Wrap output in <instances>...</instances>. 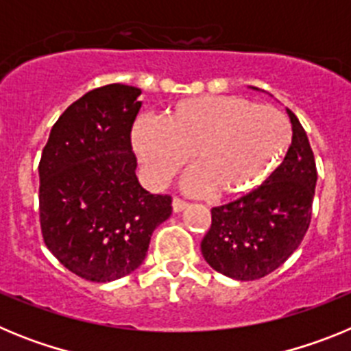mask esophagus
Returning <instances> with one entry per match:
<instances>
[{
  "mask_svg": "<svg viewBox=\"0 0 351 351\" xmlns=\"http://www.w3.org/2000/svg\"><path fill=\"white\" fill-rule=\"evenodd\" d=\"M186 207H188V202H184V200L179 197H173V200H172L173 213H181V210H184Z\"/></svg>",
  "mask_w": 351,
  "mask_h": 351,
  "instance_id": "1",
  "label": "esophagus"
}]
</instances>
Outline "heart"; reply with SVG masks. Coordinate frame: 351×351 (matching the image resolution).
Instances as JSON below:
<instances>
[{
    "instance_id": "1",
    "label": "heart",
    "mask_w": 351,
    "mask_h": 351,
    "mask_svg": "<svg viewBox=\"0 0 351 351\" xmlns=\"http://www.w3.org/2000/svg\"><path fill=\"white\" fill-rule=\"evenodd\" d=\"M133 149L149 181L163 184L191 154L184 190L230 197L253 190L287 156L291 128L287 117L243 96H197L169 107L161 121L142 117Z\"/></svg>"
}]
</instances>
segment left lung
<instances>
[{
  "label": "left lung",
  "mask_w": 351,
  "mask_h": 351,
  "mask_svg": "<svg viewBox=\"0 0 351 351\" xmlns=\"http://www.w3.org/2000/svg\"><path fill=\"white\" fill-rule=\"evenodd\" d=\"M285 161L256 190L210 209L202 255L214 271L239 281L271 274L299 247L311 223L316 186L315 154L297 116Z\"/></svg>",
  "instance_id": "1"
}]
</instances>
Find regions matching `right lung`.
<instances>
[{"label": "right lung", "mask_w": 351, "mask_h": 351, "mask_svg": "<svg viewBox=\"0 0 351 351\" xmlns=\"http://www.w3.org/2000/svg\"><path fill=\"white\" fill-rule=\"evenodd\" d=\"M141 93L126 84L86 93L56 121L38 165L43 243L68 271L95 283L135 271L154 228L172 214L170 195L149 193L135 176Z\"/></svg>", "instance_id": "add662e5"}]
</instances>
